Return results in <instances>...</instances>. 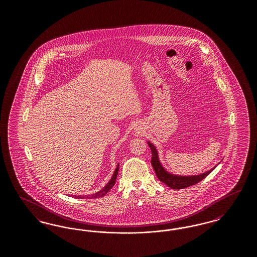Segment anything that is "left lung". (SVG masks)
Returning a JSON list of instances; mask_svg holds the SVG:
<instances>
[{
	"label": "left lung",
	"instance_id": "obj_1",
	"mask_svg": "<svg viewBox=\"0 0 257 257\" xmlns=\"http://www.w3.org/2000/svg\"><path fill=\"white\" fill-rule=\"evenodd\" d=\"M148 146L151 149V153H152V158H151V165L155 171V173L158 177L160 181H162L163 183L166 184L167 186H169L171 189L174 190H178V189H185L187 187L196 185V184L200 182L201 180H203L207 175H209L214 169H211L210 171H206L202 174L199 175H195V176H176V175H172L170 174L169 172L164 170V168L162 167V165L160 164L159 158H158V153L156 148L154 146L150 143H148Z\"/></svg>",
	"mask_w": 257,
	"mask_h": 257
}]
</instances>
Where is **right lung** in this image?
Listing matches in <instances>:
<instances>
[{
    "instance_id": "1",
    "label": "right lung",
    "mask_w": 257,
    "mask_h": 257,
    "mask_svg": "<svg viewBox=\"0 0 257 257\" xmlns=\"http://www.w3.org/2000/svg\"><path fill=\"white\" fill-rule=\"evenodd\" d=\"M118 169H119V166H117V167H116V169H115V171L113 172V174H112V176H111V178H110L109 183L107 184V185L105 186V188H104L103 190H101L99 193L95 194V195L86 196V197H93V198H96V197H102V196H104V195H106V194L110 191V189L113 187L114 183H115V180H116V177H117V173H118ZM75 197H77V198H81L82 196H75ZM83 197H84V196H83Z\"/></svg>"
}]
</instances>
